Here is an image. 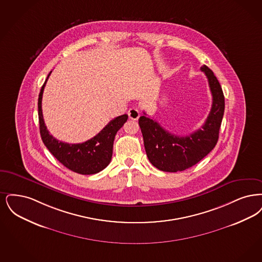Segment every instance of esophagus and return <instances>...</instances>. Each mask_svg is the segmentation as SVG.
<instances>
[{"instance_id":"34e87169","label":"esophagus","mask_w":262,"mask_h":262,"mask_svg":"<svg viewBox=\"0 0 262 262\" xmlns=\"http://www.w3.org/2000/svg\"><path fill=\"white\" fill-rule=\"evenodd\" d=\"M128 116L130 119H133V120H137L139 117H140V113L139 111L135 108V107H132L128 111Z\"/></svg>"}]
</instances>
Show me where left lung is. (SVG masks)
I'll list each match as a JSON object with an SVG mask.
<instances>
[{
	"label": "left lung",
	"instance_id": "1",
	"mask_svg": "<svg viewBox=\"0 0 262 262\" xmlns=\"http://www.w3.org/2000/svg\"><path fill=\"white\" fill-rule=\"evenodd\" d=\"M201 70L208 80L212 105L205 124L187 136H177L163 129L156 120L145 115L139 118L145 149L150 163L165 172H177L192 167L215 147L222 122L225 101L214 73L206 66Z\"/></svg>",
	"mask_w": 262,
	"mask_h": 262
}]
</instances>
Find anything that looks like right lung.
<instances>
[{"label": "right lung", "instance_id": "right-lung-1", "mask_svg": "<svg viewBox=\"0 0 262 262\" xmlns=\"http://www.w3.org/2000/svg\"><path fill=\"white\" fill-rule=\"evenodd\" d=\"M50 74L51 72L41 88L38 99L39 125L42 141L51 154L67 168L83 175L96 174L110 164L113 157L114 137L127 121L128 115L123 114L115 117L100 133L84 143L69 144L58 141L49 133L42 113V97Z\"/></svg>", "mask_w": 262, "mask_h": 262}]
</instances>
